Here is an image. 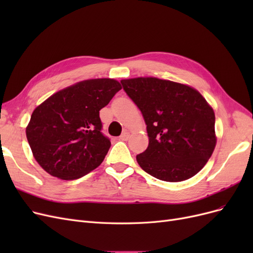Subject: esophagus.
Masks as SVG:
<instances>
[{
    "label": "esophagus",
    "instance_id": "obj_1",
    "mask_svg": "<svg viewBox=\"0 0 253 253\" xmlns=\"http://www.w3.org/2000/svg\"><path fill=\"white\" fill-rule=\"evenodd\" d=\"M128 138H129V133L128 132H124L120 136V140H122V141H126Z\"/></svg>",
    "mask_w": 253,
    "mask_h": 253
}]
</instances>
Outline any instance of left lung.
I'll return each mask as SVG.
<instances>
[{"label":"left lung","mask_w":253,"mask_h":253,"mask_svg":"<svg viewBox=\"0 0 253 253\" xmlns=\"http://www.w3.org/2000/svg\"><path fill=\"white\" fill-rule=\"evenodd\" d=\"M121 84L147 125L149 145L136 156L141 169L171 182L200 172L216 144L215 115L206 99L185 84L153 77Z\"/></svg>","instance_id":"1"}]
</instances>
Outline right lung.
<instances>
[{"mask_svg": "<svg viewBox=\"0 0 253 253\" xmlns=\"http://www.w3.org/2000/svg\"><path fill=\"white\" fill-rule=\"evenodd\" d=\"M121 89L114 79H90L59 90L34 111L26 137L35 159L48 174L77 179L101 165L111 141L99 111Z\"/></svg>", "mask_w": 253, "mask_h": 253, "instance_id": "1", "label": "right lung"}]
</instances>
